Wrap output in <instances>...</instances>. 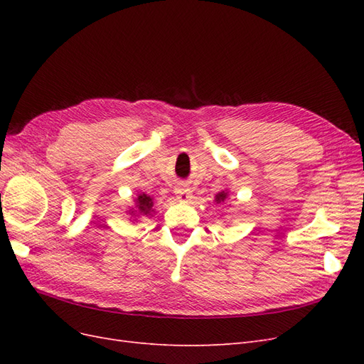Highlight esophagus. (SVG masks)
<instances>
[{
    "label": "esophagus",
    "mask_w": 364,
    "mask_h": 364,
    "mask_svg": "<svg viewBox=\"0 0 364 364\" xmlns=\"http://www.w3.org/2000/svg\"><path fill=\"white\" fill-rule=\"evenodd\" d=\"M176 197H178L179 200H188L191 199V191L188 188H185V186H178V188L174 190Z\"/></svg>",
    "instance_id": "1"
}]
</instances>
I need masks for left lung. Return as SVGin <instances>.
I'll return each instance as SVG.
<instances>
[{"instance_id": "8db88e82", "label": "left lung", "mask_w": 364, "mask_h": 364, "mask_svg": "<svg viewBox=\"0 0 364 364\" xmlns=\"http://www.w3.org/2000/svg\"><path fill=\"white\" fill-rule=\"evenodd\" d=\"M226 199V193L223 191V193H220V194H217V197H215V200H217V203H220V202H223Z\"/></svg>"}]
</instances>
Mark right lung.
Returning <instances> with one entry per match:
<instances>
[{"label": "right lung", "mask_w": 364, "mask_h": 364, "mask_svg": "<svg viewBox=\"0 0 364 364\" xmlns=\"http://www.w3.org/2000/svg\"><path fill=\"white\" fill-rule=\"evenodd\" d=\"M151 206H153V202H151V197H150V196H147V194L138 196V199H136V208H138V213H139V214L147 215V214L151 211Z\"/></svg>", "instance_id": "obj_1"}]
</instances>
